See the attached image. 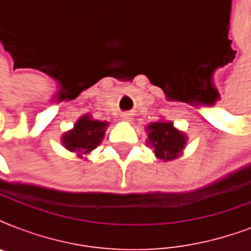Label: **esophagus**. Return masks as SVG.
I'll return each mask as SVG.
<instances>
[{
    "label": "esophagus",
    "instance_id": "1",
    "mask_svg": "<svg viewBox=\"0 0 251 251\" xmlns=\"http://www.w3.org/2000/svg\"><path fill=\"white\" fill-rule=\"evenodd\" d=\"M121 117L124 121H131V114L130 113H122Z\"/></svg>",
    "mask_w": 251,
    "mask_h": 251
}]
</instances>
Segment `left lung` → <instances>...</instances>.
<instances>
[{
    "label": "left lung",
    "mask_w": 251,
    "mask_h": 251,
    "mask_svg": "<svg viewBox=\"0 0 251 251\" xmlns=\"http://www.w3.org/2000/svg\"><path fill=\"white\" fill-rule=\"evenodd\" d=\"M146 130L149 133V143L153 149L155 156L163 161L177 159L186 146V135L176 129L172 122H152L147 125Z\"/></svg>",
    "instance_id": "8db88e82"
}]
</instances>
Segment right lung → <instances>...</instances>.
Wrapping results in <instances>:
<instances>
[{
    "instance_id": "1",
    "label": "right lung",
    "mask_w": 251,
    "mask_h": 251,
    "mask_svg": "<svg viewBox=\"0 0 251 251\" xmlns=\"http://www.w3.org/2000/svg\"><path fill=\"white\" fill-rule=\"evenodd\" d=\"M106 126V121L92 120L90 114L82 116L74 127L62 135V145L66 150L76 152L82 157V155L90 153L101 143Z\"/></svg>"
}]
</instances>
